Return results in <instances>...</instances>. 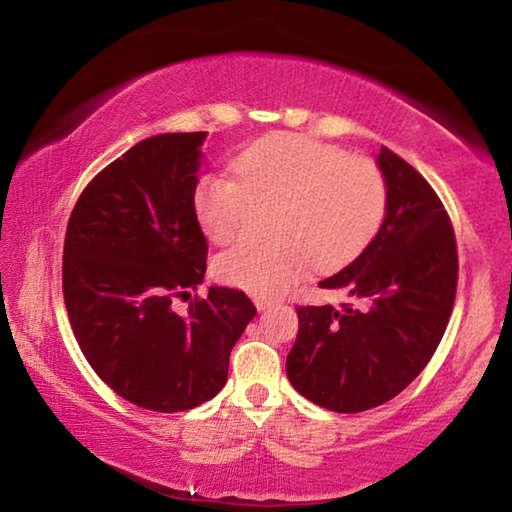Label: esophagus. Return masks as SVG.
Wrapping results in <instances>:
<instances>
[{
  "label": "esophagus",
  "instance_id": "1",
  "mask_svg": "<svg viewBox=\"0 0 512 512\" xmlns=\"http://www.w3.org/2000/svg\"><path fill=\"white\" fill-rule=\"evenodd\" d=\"M255 305H257V309H259V311H266V309L275 307V302H271V300H257Z\"/></svg>",
  "mask_w": 512,
  "mask_h": 512
}]
</instances>
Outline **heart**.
<instances>
[{"instance_id":"b5f03b06","label":"heart","mask_w":512,"mask_h":512,"mask_svg":"<svg viewBox=\"0 0 512 512\" xmlns=\"http://www.w3.org/2000/svg\"><path fill=\"white\" fill-rule=\"evenodd\" d=\"M237 178L205 173L194 192L196 219L214 244L244 232L255 203H277L273 241H241L214 262L221 282L277 298L305 268L350 262L375 237L388 207L379 164L336 144L282 133L237 155Z\"/></svg>"}]
</instances>
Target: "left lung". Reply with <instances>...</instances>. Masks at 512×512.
<instances>
[{
	"mask_svg": "<svg viewBox=\"0 0 512 512\" xmlns=\"http://www.w3.org/2000/svg\"><path fill=\"white\" fill-rule=\"evenodd\" d=\"M386 219L366 250L318 287L352 298L298 307L287 357L293 388L323 409L359 413L393 400L431 361L454 309L452 219L418 169L386 146Z\"/></svg>",
	"mask_w": 512,
	"mask_h": 512,
	"instance_id": "obj_1",
	"label": "left lung"
}]
</instances>
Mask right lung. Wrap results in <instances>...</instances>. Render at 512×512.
I'll use <instances>...</instances> for the list:
<instances>
[{
  "mask_svg": "<svg viewBox=\"0 0 512 512\" xmlns=\"http://www.w3.org/2000/svg\"><path fill=\"white\" fill-rule=\"evenodd\" d=\"M207 133L137 142L94 176L67 221L63 296L94 372L142 409H194L228 381L230 352L255 318L244 291L203 282L207 241L194 210Z\"/></svg>",
  "mask_w": 512,
  "mask_h": 512,
  "instance_id": "obj_1",
  "label": "right lung"
}]
</instances>
